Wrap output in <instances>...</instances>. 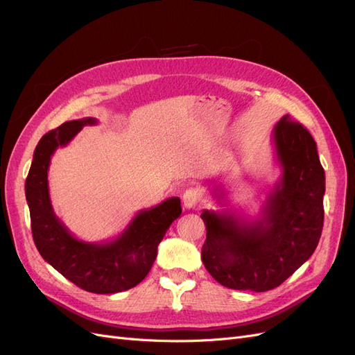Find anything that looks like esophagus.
Listing matches in <instances>:
<instances>
[{
	"label": "esophagus",
	"instance_id": "obj_1",
	"mask_svg": "<svg viewBox=\"0 0 355 355\" xmlns=\"http://www.w3.org/2000/svg\"><path fill=\"white\" fill-rule=\"evenodd\" d=\"M200 198H202L200 190L196 187H191V189L186 190L184 194H182V205H184L186 209H193L199 205Z\"/></svg>",
	"mask_w": 355,
	"mask_h": 355
}]
</instances>
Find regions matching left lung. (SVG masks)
<instances>
[{"label":"left lung","mask_w":355,"mask_h":355,"mask_svg":"<svg viewBox=\"0 0 355 355\" xmlns=\"http://www.w3.org/2000/svg\"><path fill=\"white\" fill-rule=\"evenodd\" d=\"M281 178L269 191L257 219L231 209L205 211L202 260L227 288L263 293L279 286L316 250L323 228L324 171L316 141L300 123L282 116L272 130ZM214 196L224 200V189Z\"/></svg>","instance_id":"1"}]
</instances>
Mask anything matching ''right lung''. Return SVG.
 <instances>
[{
    "label": "right lung",
    "instance_id": "1",
    "mask_svg": "<svg viewBox=\"0 0 355 355\" xmlns=\"http://www.w3.org/2000/svg\"><path fill=\"white\" fill-rule=\"evenodd\" d=\"M96 123V118L87 116L48 131L35 149L24 191L33 241L44 260L85 291L114 294L127 291L146 278L157 245L182 209L178 198H171L155 207L143 209L114 240L86 243L76 239L52 209L48 168L58 148L69 144L85 125Z\"/></svg>",
    "mask_w": 355,
    "mask_h": 355
}]
</instances>
